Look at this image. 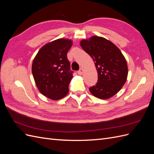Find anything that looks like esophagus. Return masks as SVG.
I'll return each mask as SVG.
<instances>
[{"mask_svg": "<svg viewBox=\"0 0 154 154\" xmlns=\"http://www.w3.org/2000/svg\"><path fill=\"white\" fill-rule=\"evenodd\" d=\"M83 69L82 68L80 69V70H79V71H78V74H80V75H82V74H83Z\"/></svg>", "mask_w": 154, "mask_h": 154, "instance_id": "34e87169", "label": "esophagus"}]
</instances>
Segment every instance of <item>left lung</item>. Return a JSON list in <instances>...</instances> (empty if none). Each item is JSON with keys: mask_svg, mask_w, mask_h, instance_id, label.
<instances>
[{"mask_svg": "<svg viewBox=\"0 0 154 154\" xmlns=\"http://www.w3.org/2000/svg\"><path fill=\"white\" fill-rule=\"evenodd\" d=\"M80 45L92 58L98 74L97 82L89 88L90 92L97 98H110L127 81L128 67L124 56L117 46L103 37L83 40Z\"/></svg>", "mask_w": 154, "mask_h": 154, "instance_id": "obj_1", "label": "left lung"}]
</instances>
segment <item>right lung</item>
I'll use <instances>...</instances> for the list:
<instances>
[{
  "label": "right lung",
  "mask_w": 154,
  "mask_h": 154,
  "mask_svg": "<svg viewBox=\"0 0 154 154\" xmlns=\"http://www.w3.org/2000/svg\"><path fill=\"white\" fill-rule=\"evenodd\" d=\"M72 44L71 40L60 38L42 48L32 64L36 85L44 96L53 100L66 96L72 78L67 54Z\"/></svg>",
  "instance_id": "add662e5"
}]
</instances>
